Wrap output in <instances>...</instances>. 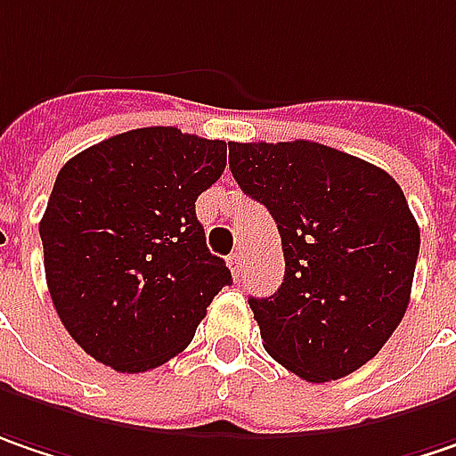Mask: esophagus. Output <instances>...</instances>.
<instances>
[{"instance_id":"esophagus-1","label":"esophagus","mask_w":456,"mask_h":456,"mask_svg":"<svg viewBox=\"0 0 456 456\" xmlns=\"http://www.w3.org/2000/svg\"><path fill=\"white\" fill-rule=\"evenodd\" d=\"M227 265H229V271H232V276H234V279H240V273H242V255L240 253L229 255Z\"/></svg>"}]
</instances>
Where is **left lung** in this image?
<instances>
[{
  "mask_svg": "<svg viewBox=\"0 0 456 456\" xmlns=\"http://www.w3.org/2000/svg\"><path fill=\"white\" fill-rule=\"evenodd\" d=\"M229 170L281 234V289L250 299L263 348L307 382L374 359L400 325L420 229L385 170L317 142L237 144Z\"/></svg>",
  "mask_w": 456,
  "mask_h": 456,
  "instance_id": "8db88e82",
  "label": "left lung"
}]
</instances>
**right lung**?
Returning <instances> with one entry per match:
<instances>
[{"label": "right lung", "instance_id": "obj_1", "mask_svg": "<svg viewBox=\"0 0 456 456\" xmlns=\"http://www.w3.org/2000/svg\"><path fill=\"white\" fill-rule=\"evenodd\" d=\"M224 167V142L173 126L110 136L61 167L41 219L45 281L94 362L128 374L170 362L232 283L196 216Z\"/></svg>", "mask_w": 456, "mask_h": 456}]
</instances>
